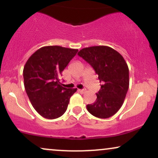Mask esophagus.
I'll list each match as a JSON object with an SVG mask.
<instances>
[{"label":"esophagus","instance_id":"obj_1","mask_svg":"<svg viewBox=\"0 0 158 158\" xmlns=\"http://www.w3.org/2000/svg\"><path fill=\"white\" fill-rule=\"evenodd\" d=\"M78 90H79V91L80 92V93H81V94H84L85 92L86 91V90H85V89H79Z\"/></svg>","mask_w":158,"mask_h":158}]
</instances>
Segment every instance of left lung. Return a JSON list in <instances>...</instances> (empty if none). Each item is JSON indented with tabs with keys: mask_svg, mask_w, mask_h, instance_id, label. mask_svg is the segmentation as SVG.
I'll return each instance as SVG.
<instances>
[{
	"mask_svg": "<svg viewBox=\"0 0 158 158\" xmlns=\"http://www.w3.org/2000/svg\"><path fill=\"white\" fill-rule=\"evenodd\" d=\"M78 55L89 64L102 83L97 99L87 106L94 117L106 119L123 106L129 85V71L123 57L113 48L94 46L83 48Z\"/></svg>",
	"mask_w": 158,
	"mask_h": 158,
	"instance_id": "obj_1",
	"label": "left lung"
}]
</instances>
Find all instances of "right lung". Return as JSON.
<instances>
[{"label": "right lung", "mask_w": 158, "mask_h": 158, "mask_svg": "<svg viewBox=\"0 0 158 158\" xmlns=\"http://www.w3.org/2000/svg\"><path fill=\"white\" fill-rule=\"evenodd\" d=\"M78 50L60 46L39 49L23 68L24 88L32 106L40 115L52 119L66 111L77 88L61 86L59 77Z\"/></svg>", "instance_id": "1"}]
</instances>
